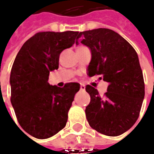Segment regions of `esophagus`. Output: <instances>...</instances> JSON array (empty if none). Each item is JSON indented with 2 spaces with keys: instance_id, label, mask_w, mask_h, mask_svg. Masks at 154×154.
I'll list each match as a JSON object with an SVG mask.
<instances>
[{
  "instance_id": "1",
  "label": "esophagus",
  "mask_w": 154,
  "mask_h": 154,
  "mask_svg": "<svg viewBox=\"0 0 154 154\" xmlns=\"http://www.w3.org/2000/svg\"><path fill=\"white\" fill-rule=\"evenodd\" d=\"M85 89H86V86H85V85L81 84V85H80V90H81V91H84Z\"/></svg>"
}]
</instances>
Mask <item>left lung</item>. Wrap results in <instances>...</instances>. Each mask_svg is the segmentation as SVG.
Here are the masks:
<instances>
[{
  "instance_id": "8db88e82",
  "label": "left lung",
  "mask_w": 154,
  "mask_h": 154,
  "mask_svg": "<svg viewBox=\"0 0 154 154\" xmlns=\"http://www.w3.org/2000/svg\"><path fill=\"white\" fill-rule=\"evenodd\" d=\"M79 43L91 51L88 75L99 74L100 79L109 83L103 97L94 87L86 86L91 97L86 107V119L99 133L120 135L138 119L145 96L138 55L127 40L106 28L78 32L76 44Z\"/></svg>"
}]
</instances>
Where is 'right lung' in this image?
<instances>
[{
  "mask_svg": "<svg viewBox=\"0 0 154 154\" xmlns=\"http://www.w3.org/2000/svg\"><path fill=\"white\" fill-rule=\"evenodd\" d=\"M78 32H44L29 38L18 52L10 74L11 103L22 128L38 139H47L66 126L68 112L80 85L63 87L48 83L58 69L62 51L73 46Z\"/></svg>",
  "mask_w": 154,
  "mask_h": 154,
  "instance_id": "obj_1",
  "label": "right lung"
}]
</instances>
